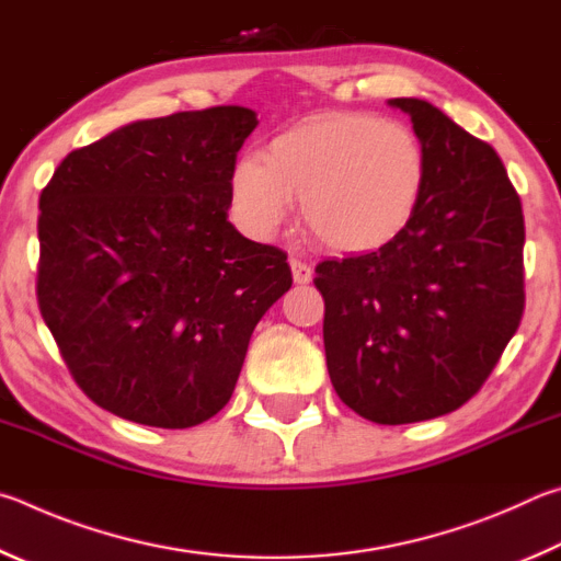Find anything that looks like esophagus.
<instances>
[{
	"label": "esophagus",
	"instance_id": "obj_1",
	"mask_svg": "<svg viewBox=\"0 0 561 561\" xmlns=\"http://www.w3.org/2000/svg\"><path fill=\"white\" fill-rule=\"evenodd\" d=\"M290 271H293V280L298 283V286H306V283L312 280V268L300 259H290Z\"/></svg>",
	"mask_w": 561,
	"mask_h": 561
}]
</instances>
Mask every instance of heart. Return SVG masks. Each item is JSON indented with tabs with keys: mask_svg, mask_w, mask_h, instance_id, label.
I'll return each instance as SVG.
<instances>
[{
	"mask_svg": "<svg viewBox=\"0 0 561 561\" xmlns=\"http://www.w3.org/2000/svg\"><path fill=\"white\" fill-rule=\"evenodd\" d=\"M426 150L399 121L328 113L288 127L229 174L231 206L255 239H271L300 202L312 236L337 253H369L397 239L424 199Z\"/></svg>",
	"mask_w": 561,
	"mask_h": 561,
	"instance_id": "obj_1",
	"label": "heart"
}]
</instances>
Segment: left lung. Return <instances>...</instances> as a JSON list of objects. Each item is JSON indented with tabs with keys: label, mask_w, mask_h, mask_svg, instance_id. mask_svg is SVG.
<instances>
[{
	"label": "left lung",
	"mask_w": 561,
	"mask_h": 561,
	"mask_svg": "<svg viewBox=\"0 0 561 561\" xmlns=\"http://www.w3.org/2000/svg\"><path fill=\"white\" fill-rule=\"evenodd\" d=\"M426 150L414 219L379 251L322 261L328 371L375 424L450 414L478 394L525 310V219L505 164L436 105L394 98Z\"/></svg>",
	"instance_id": "1"
}]
</instances>
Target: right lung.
Here are the masks:
<instances>
[{
	"instance_id": "obj_1",
	"label": "right lung",
	"mask_w": 561,
	"mask_h": 561,
	"mask_svg": "<svg viewBox=\"0 0 561 561\" xmlns=\"http://www.w3.org/2000/svg\"><path fill=\"white\" fill-rule=\"evenodd\" d=\"M259 125L241 105L137 121L66 154L38 196L36 298L68 371L111 414L190 428L229 404L288 255L229 221Z\"/></svg>"
}]
</instances>
